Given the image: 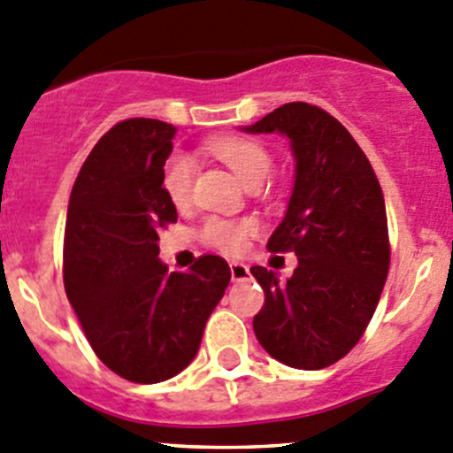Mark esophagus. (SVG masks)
<instances>
[{
  "mask_svg": "<svg viewBox=\"0 0 453 453\" xmlns=\"http://www.w3.org/2000/svg\"><path fill=\"white\" fill-rule=\"evenodd\" d=\"M231 278H234V282H242V280H247L249 275H251V271H249V266L244 265V262H231Z\"/></svg>",
  "mask_w": 453,
  "mask_h": 453,
  "instance_id": "esophagus-1",
  "label": "esophagus"
}]
</instances>
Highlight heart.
<instances>
[{"instance_id": "heart-1", "label": "heart", "mask_w": 453, "mask_h": 453, "mask_svg": "<svg viewBox=\"0 0 453 453\" xmlns=\"http://www.w3.org/2000/svg\"><path fill=\"white\" fill-rule=\"evenodd\" d=\"M211 150L247 187L251 182H256V180H265L271 171V155L266 153L265 146L253 140H244V137H219V140L211 142ZM193 171H196L193 169V162L187 155H173L165 165L162 188H165L166 197L175 206H180V209L191 202ZM253 234H256V222H251V219L234 222V219L213 218L204 224L202 240L209 247L226 253V256H240V253L247 251L249 240H251Z\"/></svg>"}]
</instances>
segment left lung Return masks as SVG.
Instances as JSON below:
<instances>
[{
    "label": "left lung",
    "mask_w": 453,
    "mask_h": 453,
    "mask_svg": "<svg viewBox=\"0 0 453 453\" xmlns=\"http://www.w3.org/2000/svg\"><path fill=\"white\" fill-rule=\"evenodd\" d=\"M247 133H280L296 159L287 213L266 249L294 251L287 282L251 266L265 291L253 318L257 342L294 369H325L363 338L389 273L382 188L367 155L326 111L288 102Z\"/></svg>",
    "instance_id": "left-lung-1"
}]
</instances>
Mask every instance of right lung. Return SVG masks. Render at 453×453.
Here are the masks:
<instances>
[{"label": "right lung", "mask_w": 453, "mask_h": 453, "mask_svg": "<svg viewBox=\"0 0 453 453\" xmlns=\"http://www.w3.org/2000/svg\"><path fill=\"white\" fill-rule=\"evenodd\" d=\"M175 131L146 118L115 124L86 157L68 202V303L97 358L140 385L191 365L231 280L219 256H202L187 273H169L157 257L159 234L178 222L162 188Z\"/></svg>", "instance_id": "right-lung-1"}]
</instances>
